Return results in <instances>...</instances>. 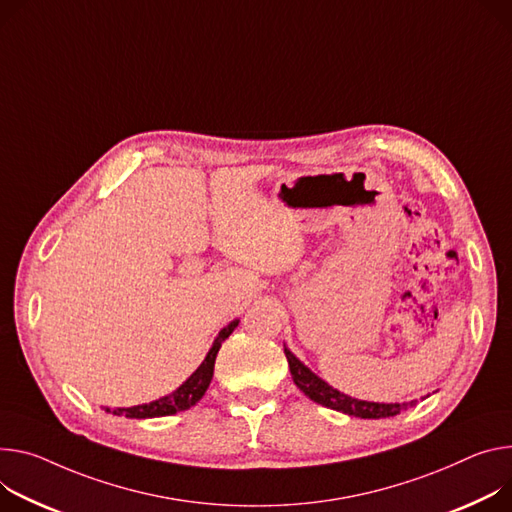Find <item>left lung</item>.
<instances>
[{
    "instance_id": "obj_1",
    "label": "left lung",
    "mask_w": 512,
    "mask_h": 512,
    "mask_svg": "<svg viewBox=\"0 0 512 512\" xmlns=\"http://www.w3.org/2000/svg\"><path fill=\"white\" fill-rule=\"evenodd\" d=\"M284 353L288 357V365H290V374H292L294 384L316 404L345 412L349 416H359V418H388V416H396L402 410L416 404V400L384 404V402H367V400L351 398V396L335 390L324 380H320L316 374H312V371L286 345H284Z\"/></svg>"
}]
</instances>
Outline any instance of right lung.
I'll use <instances>...</instances> for the list:
<instances>
[{
    "label": "right lung",
    "instance_id": "right-lung-1",
    "mask_svg": "<svg viewBox=\"0 0 512 512\" xmlns=\"http://www.w3.org/2000/svg\"><path fill=\"white\" fill-rule=\"evenodd\" d=\"M239 327V320H232L230 324L218 333V337L214 339L206 359L200 363V367L194 371V374L185 380L175 392H171L169 396H163L159 400H153L149 404H138V406H130V408H108L104 406L106 412H112L116 416H126V418H155V416H169L181 410L192 408L208 390L212 376H214V361L218 355L220 345L230 337V333Z\"/></svg>",
    "mask_w": 512,
    "mask_h": 512
}]
</instances>
